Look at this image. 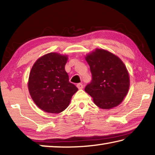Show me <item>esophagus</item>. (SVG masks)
<instances>
[{"mask_svg": "<svg viewBox=\"0 0 155 155\" xmlns=\"http://www.w3.org/2000/svg\"><path fill=\"white\" fill-rule=\"evenodd\" d=\"M77 87H78V89H79V90H81V89L83 88V85L82 83H78L77 85Z\"/></svg>", "mask_w": 155, "mask_h": 155, "instance_id": "34e87169", "label": "esophagus"}]
</instances>
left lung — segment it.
Here are the masks:
<instances>
[{
    "label": "left lung",
    "mask_w": 155,
    "mask_h": 155,
    "mask_svg": "<svg viewBox=\"0 0 155 155\" xmlns=\"http://www.w3.org/2000/svg\"><path fill=\"white\" fill-rule=\"evenodd\" d=\"M85 60L92 75L85 91L101 109H110L122 103L127 96L130 78L127 67L118 57L104 49L96 48Z\"/></svg>",
    "instance_id": "1"
}]
</instances>
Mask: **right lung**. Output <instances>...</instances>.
I'll use <instances>...</instances> for the list:
<instances>
[{
	"instance_id": "right-lung-1",
	"label": "right lung",
	"mask_w": 155,
	"mask_h": 155,
	"mask_svg": "<svg viewBox=\"0 0 155 155\" xmlns=\"http://www.w3.org/2000/svg\"><path fill=\"white\" fill-rule=\"evenodd\" d=\"M68 59L67 55L50 52L37 60L31 70L28 91L36 105L46 113L64 111L78 90L65 70Z\"/></svg>"
}]
</instances>
